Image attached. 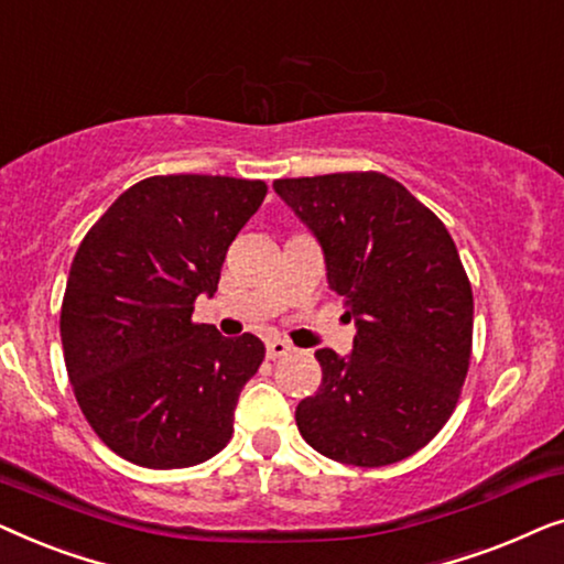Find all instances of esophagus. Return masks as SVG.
Returning <instances> with one entry per match:
<instances>
[{
    "label": "esophagus",
    "instance_id": "1",
    "mask_svg": "<svg viewBox=\"0 0 564 564\" xmlns=\"http://www.w3.org/2000/svg\"><path fill=\"white\" fill-rule=\"evenodd\" d=\"M290 351H292V346L288 341H282V338H269V341H267V357L269 359H282V357H288Z\"/></svg>",
    "mask_w": 564,
    "mask_h": 564
}]
</instances>
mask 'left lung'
Here are the masks:
<instances>
[{
  "label": "left lung",
  "mask_w": 564,
  "mask_h": 564,
  "mask_svg": "<svg viewBox=\"0 0 564 564\" xmlns=\"http://www.w3.org/2000/svg\"><path fill=\"white\" fill-rule=\"evenodd\" d=\"M354 318V349H318L323 382L300 400V434L323 457L384 467L434 438L473 351V288L444 223L377 172L276 180Z\"/></svg>",
  "instance_id": "1"
}]
</instances>
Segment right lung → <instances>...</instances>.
Returning a JSON list of instances; mask_svg holds the SVG:
<instances>
[{
	"instance_id": "add662e5",
	"label": "right lung",
	"mask_w": 564,
	"mask_h": 564,
	"mask_svg": "<svg viewBox=\"0 0 564 564\" xmlns=\"http://www.w3.org/2000/svg\"><path fill=\"white\" fill-rule=\"evenodd\" d=\"M267 184L149 176L122 192L76 251L61 305L68 380L95 434L151 469L210 459L234 434L264 344L192 323Z\"/></svg>"
}]
</instances>
